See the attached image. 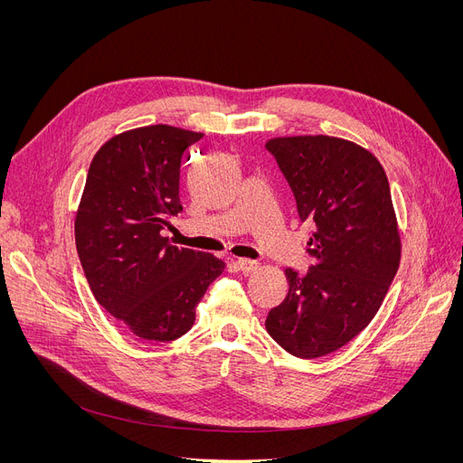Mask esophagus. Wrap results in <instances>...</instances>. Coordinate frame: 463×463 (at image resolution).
<instances>
[{"label": "esophagus", "instance_id": "obj_1", "mask_svg": "<svg viewBox=\"0 0 463 463\" xmlns=\"http://www.w3.org/2000/svg\"><path fill=\"white\" fill-rule=\"evenodd\" d=\"M236 269L240 272L244 274H250V272H255L259 269V262L257 260H251V259H238L236 260Z\"/></svg>", "mask_w": 463, "mask_h": 463}]
</instances>
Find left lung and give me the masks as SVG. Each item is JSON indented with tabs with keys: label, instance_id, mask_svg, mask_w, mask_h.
<instances>
[{
	"label": "left lung",
	"instance_id": "left-lung-1",
	"mask_svg": "<svg viewBox=\"0 0 463 463\" xmlns=\"http://www.w3.org/2000/svg\"><path fill=\"white\" fill-rule=\"evenodd\" d=\"M311 223L306 274L287 269V298L266 330L290 354L317 358L370 325L400 266L392 194L381 163L360 146L325 135L266 142Z\"/></svg>",
	"mask_w": 463,
	"mask_h": 463
}]
</instances>
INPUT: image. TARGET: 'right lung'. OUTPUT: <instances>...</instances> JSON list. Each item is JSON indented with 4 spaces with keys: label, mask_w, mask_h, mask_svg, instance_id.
<instances>
[{
    "label": "right lung",
    "mask_w": 463,
    "mask_h": 463,
    "mask_svg": "<svg viewBox=\"0 0 463 463\" xmlns=\"http://www.w3.org/2000/svg\"><path fill=\"white\" fill-rule=\"evenodd\" d=\"M203 133L150 126L110 138L95 154L75 223L77 251L95 300L129 332L173 342L225 262L163 236L182 212L180 175Z\"/></svg>",
    "instance_id": "right-lung-1"
}]
</instances>
